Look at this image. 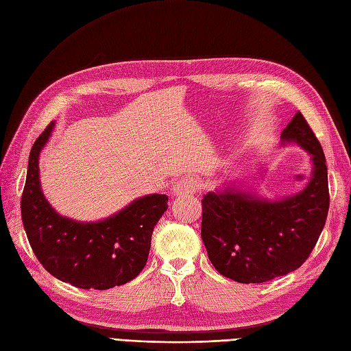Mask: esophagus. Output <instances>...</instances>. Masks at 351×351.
<instances>
[{
  "label": "esophagus",
  "instance_id": "34e87169",
  "mask_svg": "<svg viewBox=\"0 0 351 351\" xmlns=\"http://www.w3.org/2000/svg\"><path fill=\"white\" fill-rule=\"evenodd\" d=\"M173 190H174V195L177 196L193 195L199 190V182L195 177H183L176 183Z\"/></svg>",
  "mask_w": 351,
  "mask_h": 351
}]
</instances>
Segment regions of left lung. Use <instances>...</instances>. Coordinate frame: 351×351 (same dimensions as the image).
Segmentation results:
<instances>
[{
  "label": "left lung",
  "mask_w": 351,
  "mask_h": 351,
  "mask_svg": "<svg viewBox=\"0 0 351 351\" xmlns=\"http://www.w3.org/2000/svg\"><path fill=\"white\" fill-rule=\"evenodd\" d=\"M281 139L295 142L312 156L311 182L302 192L268 200L227 183L202 199L200 234L208 258L221 275L237 282H265L300 268L325 226L329 209L325 155L300 111Z\"/></svg>",
  "instance_id": "obj_1"
}]
</instances>
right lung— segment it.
I'll return each instance as SVG.
<instances>
[{
    "mask_svg": "<svg viewBox=\"0 0 351 351\" xmlns=\"http://www.w3.org/2000/svg\"><path fill=\"white\" fill-rule=\"evenodd\" d=\"M52 127L54 123H49L32 146L20 202L32 250L51 275L79 289L108 290L132 281L147 262L152 232L168 208V196L139 197L115 215L97 222H77L58 215L39 183V154Z\"/></svg>",
    "mask_w": 351,
    "mask_h": 351,
    "instance_id": "obj_1",
    "label": "right lung"
}]
</instances>
